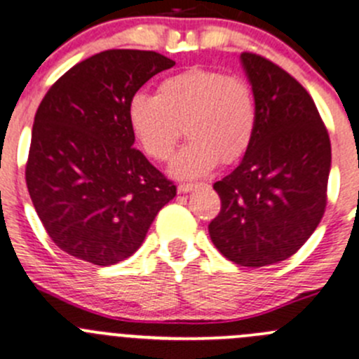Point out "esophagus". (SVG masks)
Instances as JSON below:
<instances>
[{
	"instance_id": "34e87169",
	"label": "esophagus",
	"mask_w": 359,
	"mask_h": 359,
	"mask_svg": "<svg viewBox=\"0 0 359 359\" xmlns=\"http://www.w3.org/2000/svg\"><path fill=\"white\" fill-rule=\"evenodd\" d=\"M199 187H203V185H201V183H183V185L177 187V192H180V194H189V192H192V190L199 189Z\"/></svg>"
}]
</instances>
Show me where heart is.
<instances>
[{
    "instance_id": "b5f03b06",
    "label": "heart",
    "mask_w": 359,
    "mask_h": 359,
    "mask_svg": "<svg viewBox=\"0 0 359 359\" xmlns=\"http://www.w3.org/2000/svg\"><path fill=\"white\" fill-rule=\"evenodd\" d=\"M126 118L142 151L153 160L169 158L185 125L189 142L172 156L169 174L196 180L220 160L236 162L247 153L257 126V105L247 81L190 68L163 79L156 97L135 93Z\"/></svg>"
}]
</instances>
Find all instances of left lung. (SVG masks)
<instances>
[{"label": "left lung", "instance_id": "obj_1", "mask_svg": "<svg viewBox=\"0 0 359 359\" xmlns=\"http://www.w3.org/2000/svg\"><path fill=\"white\" fill-rule=\"evenodd\" d=\"M240 60L257 126L240 165L213 185L222 210L208 231L229 261L261 268L296 254L319 225L331 144L312 97L294 77L257 54Z\"/></svg>", "mask_w": 359, "mask_h": 359}]
</instances>
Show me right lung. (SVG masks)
<instances>
[{"instance_id": "add662e5", "label": "right lung", "mask_w": 359, "mask_h": 359, "mask_svg": "<svg viewBox=\"0 0 359 359\" xmlns=\"http://www.w3.org/2000/svg\"><path fill=\"white\" fill-rule=\"evenodd\" d=\"M174 61L112 49L50 86L35 114L26 185L50 240L68 255L111 266L137 252L176 187L134 148L128 102Z\"/></svg>"}]
</instances>
